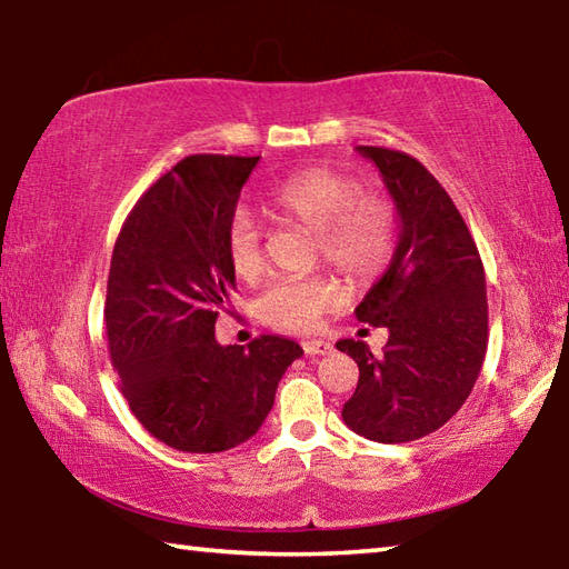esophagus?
<instances>
[{
	"mask_svg": "<svg viewBox=\"0 0 569 569\" xmlns=\"http://www.w3.org/2000/svg\"><path fill=\"white\" fill-rule=\"evenodd\" d=\"M303 351L308 356H326L333 351V346L329 341H321V339H311V341H303Z\"/></svg>",
	"mask_w": 569,
	"mask_h": 569,
	"instance_id": "34e87169",
	"label": "esophagus"
}]
</instances>
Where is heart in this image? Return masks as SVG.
<instances>
[{"label":"heart","instance_id":"1","mask_svg":"<svg viewBox=\"0 0 569 569\" xmlns=\"http://www.w3.org/2000/svg\"><path fill=\"white\" fill-rule=\"evenodd\" d=\"M268 213L311 230L313 253L351 286H366L387 271L397 253V210L379 192H363L351 176L323 166L296 170L266 192ZM228 261L240 281L263 273V236L253 218L236 213L228 226ZM343 303L331 276L281 278L266 288L258 313L273 329L306 333Z\"/></svg>","mask_w":569,"mask_h":569}]
</instances>
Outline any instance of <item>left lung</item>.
Wrapping results in <instances>:
<instances>
[{"label": "left lung", "mask_w": 569, "mask_h": 569, "mask_svg": "<svg viewBox=\"0 0 569 569\" xmlns=\"http://www.w3.org/2000/svg\"><path fill=\"white\" fill-rule=\"evenodd\" d=\"M359 152L387 182L401 236L389 271L356 306L361 323L389 329L383 353L336 343L359 363L341 417L356 435L403 445L445 427L475 387L489 339L485 266L455 200L417 158L377 146Z\"/></svg>", "instance_id": "left-lung-1"}]
</instances>
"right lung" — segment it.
<instances>
[{"mask_svg": "<svg viewBox=\"0 0 569 569\" xmlns=\"http://www.w3.org/2000/svg\"><path fill=\"white\" fill-rule=\"evenodd\" d=\"M256 158L188 156L142 192L114 240L104 329L120 391L152 437L213 455L243 445L303 349L283 336L216 341L236 273L228 226Z\"/></svg>", "mask_w": 569, "mask_h": 569, "instance_id": "add662e5", "label": "right lung"}]
</instances>
